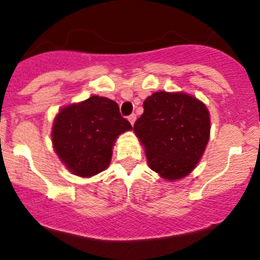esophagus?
Listing matches in <instances>:
<instances>
[{
  "label": "esophagus",
  "mask_w": 260,
  "mask_h": 260,
  "mask_svg": "<svg viewBox=\"0 0 260 260\" xmlns=\"http://www.w3.org/2000/svg\"><path fill=\"white\" fill-rule=\"evenodd\" d=\"M128 120H129V123L131 124H135V122H136V114H131L129 117H128Z\"/></svg>",
  "instance_id": "1"
}]
</instances>
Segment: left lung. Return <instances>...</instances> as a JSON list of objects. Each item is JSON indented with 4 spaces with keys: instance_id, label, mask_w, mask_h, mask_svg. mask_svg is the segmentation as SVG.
<instances>
[{
    "instance_id": "left-lung-1",
    "label": "left lung",
    "mask_w": 260,
    "mask_h": 260,
    "mask_svg": "<svg viewBox=\"0 0 260 260\" xmlns=\"http://www.w3.org/2000/svg\"><path fill=\"white\" fill-rule=\"evenodd\" d=\"M135 123L149 169L166 181L181 180L200 162L210 138V113L182 91H156L143 102Z\"/></svg>"
}]
</instances>
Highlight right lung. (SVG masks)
Wrapping results in <instances>:
<instances>
[{
	"label": "right lung",
	"instance_id": "right-lung-1",
	"mask_svg": "<svg viewBox=\"0 0 260 260\" xmlns=\"http://www.w3.org/2000/svg\"><path fill=\"white\" fill-rule=\"evenodd\" d=\"M131 129L132 125L120 115L114 101L91 95L60 109L52 123L51 142L73 175L91 177L109 166L114 142Z\"/></svg>",
	"mask_w": 260,
	"mask_h": 260
}]
</instances>
